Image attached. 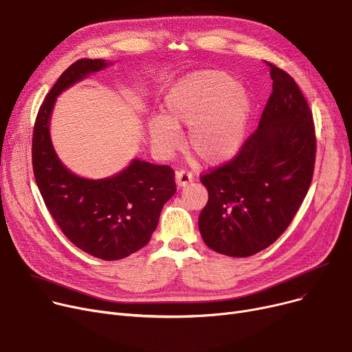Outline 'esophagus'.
<instances>
[{"mask_svg": "<svg viewBox=\"0 0 352 352\" xmlns=\"http://www.w3.org/2000/svg\"><path fill=\"white\" fill-rule=\"evenodd\" d=\"M175 179H176V185L179 188H185L193 180V175L186 170H179V172H176Z\"/></svg>", "mask_w": 352, "mask_h": 352, "instance_id": "esophagus-1", "label": "esophagus"}]
</instances>
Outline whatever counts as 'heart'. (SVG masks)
<instances>
[{
    "mask_svg": "<svg viewBox=\"0 0 352 352\" xmlns=\"http://www.w3.org/2000/svg\"><path fill=\"white\" fill-rule=\"evenodd\" d=\"M163 114L147 123L148 142L160 156L179 146L182 126L188 127L186 146L206 164L235 156L243 143L250 104L229 74L202 70L186 76L167 93Z\"/></svg>",
    "mask_w": 352,
    "mask_h": 352,
    "instance_id": "obj_1",
    "label": "heart"
}]
</instances>
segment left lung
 I'll list each match as a JSON object with an SVG mask.
<instances>
[{
	"label": "left lung",
	"instance_id": "8db88e82",
	"mask_svg": "<svg viewBox=\"0 0 352 352\" xmlns=\"http://www.w3.org/2000/svg\"><path fill=\"white\" fill-rule=\"evenodd\" d=\"M271 69L272 94L258 130L229 163L202 176L209 200L199 216L205 243L246 258L272 245L305 199L315 163L312 113L295 80Z\"/></svg>",
	"mask_w": 352,
	"mask_h": 352
}]
</instances>
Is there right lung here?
I'll use <instances>...</instances> for the list:
<instances>
[{
  "label": "right lung",
  "instance_id": "add662e5",
  "mask_svg": "<svg viewBox=\"0 0 352 352\" xmlns=\"http://www.w3.org/2000/svg\"><path fill=\"white\" fill-rule=\"evenodd\" d=\"M110 65L106 60L81 58L60 76L37 114L32 169L44 204L64 235L91 256L117 261L152 238L164 204L176 192L175 172L136 157L113 176L81 177L60 160L50 135L57 97Z\"/></svg>",
  "mask_w": 352,
  "mask_h": 352
}]
</instances>
